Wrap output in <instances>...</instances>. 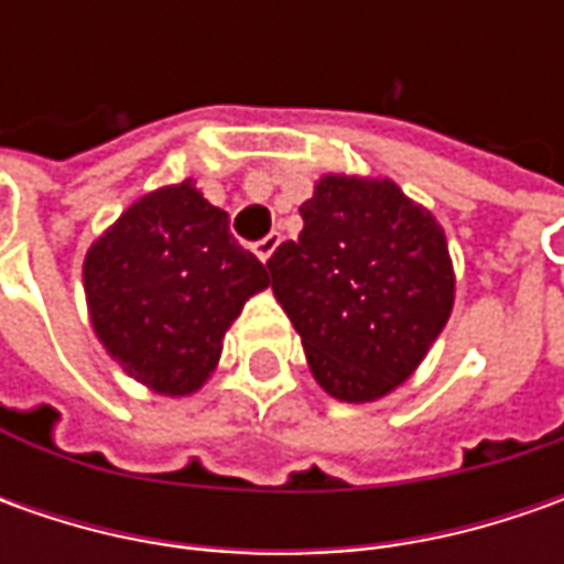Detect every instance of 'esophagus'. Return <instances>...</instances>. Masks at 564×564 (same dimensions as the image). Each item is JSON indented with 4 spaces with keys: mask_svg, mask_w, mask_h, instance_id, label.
Listing matches in <instances>:
<instances>
[{
    "mask_svg": "<svg viewBox=\"0 0 564 564\" xmlns=\"http://www.w3.org/2000/svg\"><path fill=\"white\" fill-rule=\"evenodd\" d=\"M279 241H282V238H279V231H270L267 238H260V241L253 245V253H257V257H260V260L267 263L272 253H275V248H279Z\"/></svg>",
    "mask_w": 564,
    "mask_h": 564,
    "instance_id": "34e87169",
    "label": "esophagus"
}]
</instances>
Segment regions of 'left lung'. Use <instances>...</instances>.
Instances as JSON below:
<instances>
[{"mask_svg": "<svg viewBox=\"0 0 564 564\" xmlns=\"http://www.w3.org/2000/svg\"><path fill=\"white\" fill-rule=\"evenodd\" d=\"M297 241L267 260L272 292L338 401H377L443 333L455 275L440 223L392 182L326 175Z\"/></svg>", "mask_w": 564, "mask_h": 564, "instance_id": "8db88e82", "label": "left lung"}]
</instances>
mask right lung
<instances>
[{"instance_id":"obj_1","label":"right lung","mask_w":564,"mask_h":564,"mask_svg":"<svg viewBox=\"0 0 564 564\" xmlns=\"http://www.w3.org/2000/svg\"><path fill=\"white\" fill-rule=\"evenodd\" d=\"M270 270L228 231L194 182L141 197L87 250L84 292L106 351L143 386L187 395L223 355V336Z\"/></svg>"}]
</instances>
